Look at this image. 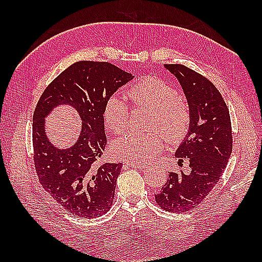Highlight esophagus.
Wrapping results in <instances>:
<instances>
[{"label": "esophagus", "mask_w": 262, "mask_h": 262, "mask_svg": "<svg viewBox=\"0 0 262 262\" xmlns=\"http://www.w3.org/2000/svg\"><path fill=\"white\" fill-rule=\"evenodd\" d=\"M128 166H130V168H136V169H145L146 168V164H134V163H126Z\"/></svg>", "instance_id": "1"}]
</instances>
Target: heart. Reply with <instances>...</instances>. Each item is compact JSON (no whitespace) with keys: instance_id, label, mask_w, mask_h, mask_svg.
I'll list each match as a JSON object with an SVG mask.
<instances>
[{"instance_id":"b5f03b06","label":"heart","mask_w":262,"mask_h":262,"mask_svg":"<svg viewBox=\"0 0 262 262\" xmlns=\"http://www.w3.org/2000/svg\"><path fill=\"white\" fill-rule=\"evenodd\" d=\"M126 97L133 105L149 111L146 133L132 132L118 138L113 145L114 154L134 164H145L158 157L165 141L174 144L187 135L190 126V107L176 89L159 77H145L128 89ZM129 110L118 97H110L103 107V120L115 134L128 126Z\"/></svg>"}]
</instances>
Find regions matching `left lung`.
<instances>
[{
	"instance_id": "obj_1",
	"label": "left lung",
	"mask_w": 262,
	"mask_h": 262,
	"mask_svg": "<svg viewBox=\"0 0 262 262\" xmlns=\"http://www.w3.org/2000/svg\"><path fill=\"white\" fill-rule=\"evenodd\" d=\"M164 66L180 82L190 107L189 132L176 157L180 162L188 159L191 172H170L155 203L166 211L183 213L197 207L223 174L233 148L232 125L223 97L207 77L181 64Z\"/></svg>"
}]
</instances>
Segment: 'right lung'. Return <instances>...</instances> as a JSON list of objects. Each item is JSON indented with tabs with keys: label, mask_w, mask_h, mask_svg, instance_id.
Instances as JSON below:
<instances>
[{
	"label": "right lung",
	"mask_w": 262,
	"mask_h": 262,
	"mask_svg": "<svg viewBox=\"0 0 262 262\" xmlns=\"http://www.w3.org/2000/svg\"><path fill=\"white\" fill-rule=\"evenodd\" d=\"M132 79L130 73L108 62L81 60L62 72L36 105L32 144L37 176L43 189L71 214L93 219L113 205L122 163L96 165L107 145L103 107ZM59 104L72 105L82 120L79 141L66 150L55 148L43 127L46 116Z\"/></svg>",
	"instance_id": "obj_1"
}]
</instances>
